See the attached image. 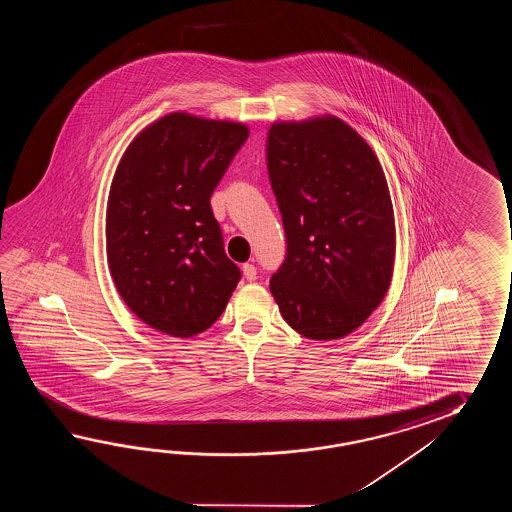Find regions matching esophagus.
<instances>
[{
	"mask_svg": "<svg viewBox=\"0 0 512 512\" xmlns=\"http://www.w3.org/2000/svg\"><path fill=\"white\" fill-rule=\"evenodd\" d=\"M241 271H243V276H245L247 282H254V280L258 278V272H256V267H254L252 263H245V265L241 267Z\"/></svg>",
	"mask_w": 512,
	"mask_h": 512,
	"instance_id": "esophagus-1",
	"label": "esophagus"
}]
</instances>
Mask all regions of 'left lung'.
I'll return each mask as SVG.
<instances>
[{"mask_svg":"<svg viewBox=\"0 0 512 512\" xmlns=\"http://www.w3.org/2000/svg\"><path fill=\"white\" fill-rule=\"evenodd\" d=\"M267 168L287 238L272 296L300 335L346 337L392 283L395 219L381 163L344 120L322 115L274 122Z\"/></svg>","mask_w":512,"mask_h":512,"instance_id":"1","label":"left lung"}]
</instances>
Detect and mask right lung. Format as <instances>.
<instances>
[{
  "label": "right lung",
  "instance_id": "right-lung-1",
  "mask_svg": "<svg viewBox=\"0 0 512 512\" xmlns=\"http://www.w3.org/2000/svg\"><path fill=\"white\" fill-rule=\"evenodd\" d=\"M247 137L241 122L175 111L131 141L113 175L109 272L131 311L164 335L203 333L240 282L210 196Z\"/></svg>",
  "mask_w": 512,
  "mask_h": 512
}]
</instances>
